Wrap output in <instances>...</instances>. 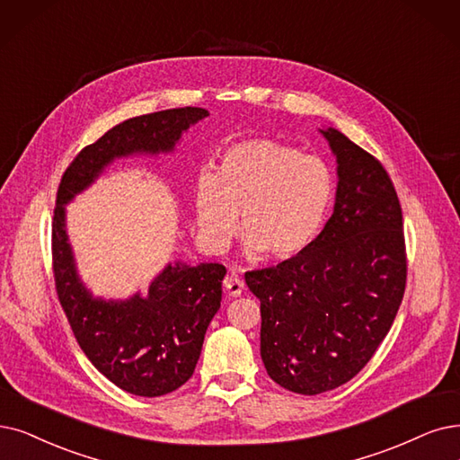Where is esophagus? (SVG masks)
I'll return each instance as SVG.
<instances>
[{
    "mask_svg": "<svg viewBox=\"0 0 460 460\" xmlns=\"http://www.w3.org/2000/svg\"><path fill=\"white\" fill-rule=\"evenodd\" d=\"M225 287H226L228 296L235 298V296H242V292H243V288H245V283H243V279L240 278V275H237L235 271H232L230 275H226Z\"/></svg>",
    "mask_w": 460,
    "mask_h": 460,
    "instance_id": "34e87169",
    "label": "esophagus"
}]
</instances>
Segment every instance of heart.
<instances>
[{
    "label": "heart",
    "instance_id": "b5f03b06",
    "mask_svg": "<svg viewBox=\"0 0 460 460\" xmlns=\"http://www.w3.org/2000/svg\"><path fill=\"white\" fill-rule=\"evenodd\" d=\"M332 198L334 177L321 158L251 137L226 146L215 172L198 177L194 211L215 249L228 245L242 211L249 249L288 259L315 240Z\"/></svg>",
    "mask_w": 460,
    "mask_h": 460
}]
</instances>
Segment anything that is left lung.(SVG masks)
Masks as SVG:
<instances>
[{
    "label": "left lung",
    "instance_id": "obj_1",
    "mask_svg": "<svg viewBox=\"0 0 460 460\" xmlns=\"http://www.w3.org/2000/svg\"><path fill=\"white\" fill-rule=\"evenodd\" d=\"M332 217L300 254L245 273L261 300V355L283 389L321 394L351 381L389 334L406 290L402 208L383 164L341 132Z\"/></svg>",
    "mask_w": 460,
    "mask_h": 460
}]
</instances>
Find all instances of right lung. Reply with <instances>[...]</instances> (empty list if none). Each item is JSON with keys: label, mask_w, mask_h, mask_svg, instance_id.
<instances>
[{"label": "right lung", "mask_w": 460, "mask_h": 460, "mask_svg": "<svg viewBox=\"0 0 460 460\" xmlns=\"http://www.w3.org/2000/svg\"><path fill=\"white\" fill-rule=\"evenodd\" d=\"M209 113L179 107L128 119L73 158L57 192L52 218L54 285L77 343L109 381L136 396H162L196 368L206 330L220 307L223 264L168 266L149 288L126 302L94 300L77 278L67 243L64 204L86 189L109 162L134 153L172 151L181 134Z\"/></svg>", "instance_id": "obj_1"}]
</instances>
